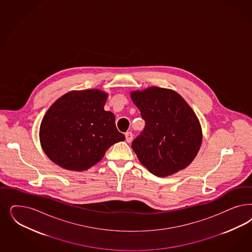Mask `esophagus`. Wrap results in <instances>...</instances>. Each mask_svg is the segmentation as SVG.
<instances>
[{"label": "esophagus", "instance_id": "esophagus-1", "mask_svg": "<svg viewBox=\"0 0 252 252\" xmlns=\"http://www.w3.org/2000/svg\"><path fill=\"white\" fill-rule=\"evenodd\" d=\"M125 137H126L127 143H130L132 141V133L130 131L125 132Z\"/></svg>", "mask_w": 252, "mask_h": 252}]
</instances>
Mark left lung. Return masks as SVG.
<instances>
[{
  "label": "left lung",
  "instance_id": "left-lung-1",
  "mask_svg": "<svg viewBox=\"0 0 252 252\" xmlns=\"http://www.w3.org/2000/svg\"><path fill=\"white\" fill-rule=\"evenodd\" d=\"M130 97L146 122L131 143L140 162L158 177L186 169L202 143V130L193 109L175 91L149 87Z\"/></svg>",
  "mask_w": 252,
  "mask_h": 252
}]
</instances>
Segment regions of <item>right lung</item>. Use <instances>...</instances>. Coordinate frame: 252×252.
<instances>
[{
    "label": "right lung",
    "mask_w": 252,
    "mask_h": 252,
    "mask_svg": "<svg viewBox=\"0 0 252 252\" xmlns=\"http://www.w3.org/2000/svg\"><path fill=\"white\" fill-rule=\"evenodd\" d=\"M107 95L97 89L72 91L51 106L41 121L40 142L53 162L68 171H86L125 140L114 114L104 109Z\"/></svg>",
    "instance_id": "right-lung-1"
}]
</instances>
